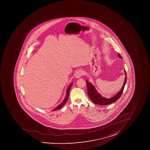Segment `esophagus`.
Here are the masks:
<instances>
[{
	"label": "esophagus",
	"instance_id": "1",
	"mask_svg": "<svg viewBox=\"0 0 150 150\" xmlns=\"http://www.w3.org/2000/svg\"><path fill=\"white\" fill-rule=\"evenodd\" d=\"M83 71L81 70H79L75 74V77L76 78H78V79L80 78L81 77V76L83 75Z\"/></svg>",
	"mask_w": 150,
	"mask_h": 150
}]
</instances>
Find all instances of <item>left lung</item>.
Masks as SVG:
<instances>
[{
    "label": "left lung",
    "instance_id": "8db88e82",
    "mask_svg": "<svg viewBox=\"0 0 150 150\" xmlns=\"http://www.w3.org/2000/svg\"><path fill=\"white\" fill-rule=\"evenodd\" d=\"M118 57L119 58L122 59V57L120 55V54L118 53ZM124 72L125 74V78L124 82L122 88L115 95H114V96L110 98H105L104 97H103L100 94L98 93L96 89H95V86H94L91 83H89L88 81L86 80L88 94L90 99L92 101V102L99 105H108L115 102L116 100L118 99L121 96L122 93L124 88L125 86L126 83L127 74L125 69H124Z\"/></svg>",
    "mask_w": 150,
    "mask_h": 150
}]
</instances>
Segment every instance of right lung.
Segmentation results:
<instances>
[{"label":"right lung","instance_id":"obj_1","mask_svg":"<svg viewBox=\"0 0 150 150\" xmlns=\"http://www.w3.org/2000/svg\"><path fill=\"white\" fill-rule=\"evenodd\" d=\"M72 84L73 83H71L70 84L69 86H68V88H67V95H66V96H65V98L64 99L63 101H62V102L61 103V104H59V105H58L57 107H56V108L53 110V111H55V110H59V109L62 108V107H64V105L65 103H66L67 101V100H68V97H69V92L70 89L71 88V86H72Z\"/></svg>","mask_w":150,"mask_h":150}]
</instances>
